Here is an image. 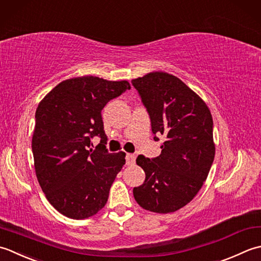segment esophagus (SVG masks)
Returning <instances> with one entry per match:
<instances>
[{"label": "esophagus", "mask_w": 261, "mask_h": 261, "mask_svg": "<svg viewBox=\"0 0 261 261\" xmlns=\"http://www.w3.org/2000/svg\"><path fill=\"white\" fill-rule=\"evenodd\" d=\"M135 159H136V156L134 155V154H130V153L126 154V163L128 164V166H132V164L135 163Z\"/></svg>", "instance_id": "esophagus-1"}]
</instances>
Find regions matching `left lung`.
<instances>
[{"label":"left lung","instance_id":"obj_1","mask_svg":"<svg viewBox=\"0 0 261 261\" xmlns=\"http://www.w3.org/2000/svg\"><path fill=\"white\" fill-rule=\"evenodd\" d=\"M132 83L150 115L154 141L166 138L158 158L137 156L145 180L133 194L142 208L168 214L190 203L208 175L215 156L212 114L172 74L151 72Z\"/></svg>","mask_w":261,"mask_h":261}]
</instances>
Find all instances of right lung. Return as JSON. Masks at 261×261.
Listing matches in <instances>:
<instances>
[{
    "instance_id": "1",
    "label": "right lung",
    "mask_w": 261,
    "mask_h": 261,
    "mask_svg": "<svg viewBox=\"0 0 261 261\" xmlns=\"http://www.w3.org/2000/svg\"><path fill=\"white\" fill-rule=\"evenodd\" d=\"M129 89L125 80L73 77L57 84L37 107L31 143L36 175L46 198L61 214L84 220L107 204L126 154L106 148L101 110ZM93 136L101 138L95 150L88 148Z\"/></svg>"
}]
</instances>
